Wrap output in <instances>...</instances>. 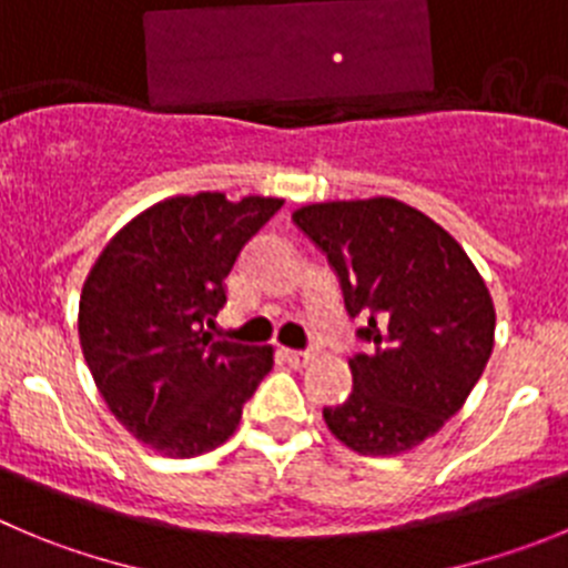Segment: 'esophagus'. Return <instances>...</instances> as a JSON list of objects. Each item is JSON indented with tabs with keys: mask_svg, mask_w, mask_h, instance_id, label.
Returning <instances> with one entry per match:
<instances>
[{
	"mask_svg": "<svg viewBox=\"0 0 568 568\" xmlns=\"http://www.w3.org/2000/svg\"><path fill=\"white\" fill-rule=\"evenodd\" d=\"M283 358L291 367H305L311 362V353L308 349H283Z\"/></svg>",
	"mask_w": 568,
	"mask_h": 568,
	"instance_id": "1",
	"label": "esophagus"
}]
</instances>
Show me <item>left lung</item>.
<instances>
[{
	"mask_svg": "<svg viewBox=\"0 0 568 568\" xmlns=\"http://www.w3.org/2000/svg\"><path fill=\"white\" fill-rule=\"evenodd\" d=\"M336 272L367 349L353 392L325 406L327 428L367 457L404 454L463 409L493 353L496 311L468 254L395 199L325 201L294 212Z\"/></svg>",
	"mask_w": 568,
	"mask_h": 568,
	"instance_id": "8db88e82",
	"label": "left lung"
}]
</instances>
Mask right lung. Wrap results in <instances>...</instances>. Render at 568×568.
<instances>
[{
    "label": "right lung",
    "mask_w": 568,
    "mask_h": 568,
    "mask_svg": "<svg viewBox=\"0 0 568 568\" xmlns=\"http://www.w3.org/2000/svg\"><path fill=\"white\" fill-rule=\"evenodd\" d=\"M283 199H164L116 232L83 283L78 333L111 415L164 457H199L235 434L272 347L215 342L226 274Z\"/></svg>",
    "instance_id": "obj_1"
}]
</instances>
